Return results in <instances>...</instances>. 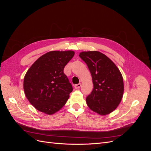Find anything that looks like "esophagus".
Segmentation results:
<instances>
[{
  "mask_svg": "<svg viewBox=\"0 0 151 151\" xmlns=\"http://www.w3.org/2000/svg\"><path fill=\"white\" fill-rule=\"evenodd\" d=\"M81 84L79 83V84H75L74 88H75V89H79V88H81Z\"/></svg>",
  "mask_w": 151,
  "mask_h": 151,
  "instance_id": "34e87169",
  "label": "esophagus"
}]
</instances>
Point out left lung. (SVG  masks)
<instances>
[{"label":"left lung","instance_id":"8db88e82","mask_svg":"<svg viewBox=\"0 0 151 151\" xmlns=\"http://www.w3.org/2000/svg\"><path fill=\"white\" fill-rule=\"evenodd\" d=\"M79 57L88 65L93 89L86 98L89 108L100 115H106L117 108L124 91L123 77L112 60L98 51L83 52Z\"/></svg>","mask_w":151,"mask_h":151}]
</instances>
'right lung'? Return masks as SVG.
Instances as JSON below:
<instances>
[{
  "instance_id": "1",
  "label": "right lung",
  "mask_w": 151,
  "mask_h": 151,
  "mask_svg": "<svg viewBox=\"0 0 151 151\" xmlns=\"http://www.w3.org/2000/svg\"><path fill=\"white\" fill-rule=\"evenodd\" d=\"M74 53L71 50L49 52L37 59L27 71L24 94L38 111L52 115L65 104L73 88L63 69Z\"/></svg>"
}]
</instances>
